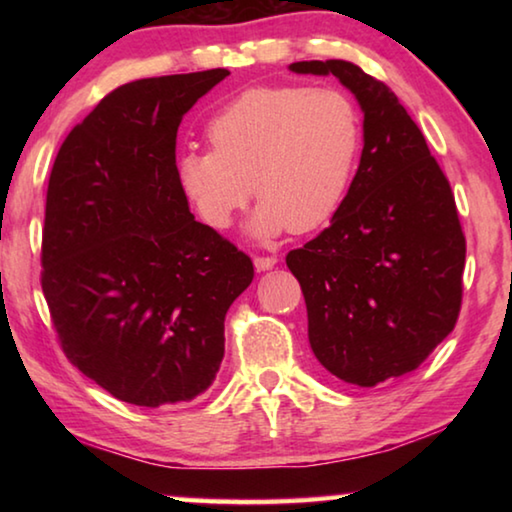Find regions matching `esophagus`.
Returning a JSON list of instances; mask_svg holds the SVG:
<instances>
[{
	"mask_svg": "<svg viewBox=\"0 0 512 512\" xmlns=\"http://www.w3.org/2000/svg\"><path fill=\"white\" fill-rule=\"evenodd\" d=\"M275 264H277V257H255V268L259 273L271 271Z\"/></svg>",
	"mask_w": 512,
	"mask_h": 512,
	"instance_id": "esophagus-1",
	"label": "esophagus"
}]
</instances>
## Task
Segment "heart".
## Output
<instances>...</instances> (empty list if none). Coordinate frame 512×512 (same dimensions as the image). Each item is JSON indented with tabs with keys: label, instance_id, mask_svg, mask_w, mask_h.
<instances>
[{
	"label": "heart",
	"instance_id": "heart-1",
	"mask_svg": "<svg viewBox=\"0 0 512 512\" xmlns=\"http://www.w3.org/2000/svg\"><path fill=\"white\" fill-rule=\"evenodd\" d=\"M210 149L176 155L180 192L212 228H228L255 192L250 235L277 237L327 223L348 196L363 146L350 94L307 85H257L207 121Z\"/></svg>",
	"mask_w": 512,
	"mask_h": 512
}]
</instances>
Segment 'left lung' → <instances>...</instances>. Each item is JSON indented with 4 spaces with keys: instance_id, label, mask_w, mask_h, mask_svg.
I'll return each mask as SVG.
<instances>
[{
    "instance_id": "obj_1",
    "label": "left lung",
    "mask_w": 512,
    "mask_h": 512,
    "mask_svg": "<svg viewBox=\"0 0 512 512\" xmlns=\"http://www.w3.org/2000/svg\"><path fill=\"white\" fill-rule=\"evenodd\" d=\"M293 74L336 76L363 112L348 196L316 239L287 255L320 366L354 386L406 375L461 311L465 237L452 187L420 128L384 83L345 60H300Z\"/></svg>"
}]
</instances>
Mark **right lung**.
<instances>
[{
  "mask_svg": "<svg viewBox=\"0 0 512 512\" xmlns=\"http://www.w3.org/2000/svg\"><path fill=\"white\" fill-rule=\"evenodd\" d=\"M228 69L126 83L72 128L49 176L42 291L67 359L121 402H189L221 368L253 262L189 212L176 135Z\"/></svg>",
  "mask_w": 512,
  "mask_h": 512,
  "instance_id": "right-lung-1",
  "label": "right lung"
}]
</instances>
